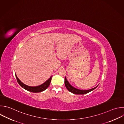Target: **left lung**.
<instances>
[{
	"mask_svg": "<svg viewBox=\"0 0 124 124\" xmlns=\"http://www.w3.org/2000/svg\"><path fill=\"white\" fill-rule=\"evenodd\" d=\"M64 83H65V87H66V88L69 92H70L74 94H84L90 92L91 91L93 90L94 89H95L98 86V85H97V86H96L95 87H94L93 89H91L90 90H79V89H76V88H74V87H73L72 86H71L70 84V83H69V82L67 81L66 77H65V79H64Z\"/></svg>",
	"mask_w": 124,
	"mask_h": 124,
	"instance_id": "1",
	"label": "left lung"
}]
</instances>
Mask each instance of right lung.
<instances>
[{
	"label": "right lung",
	"mask_w": 124,
	"mask_h": 124,
	"mask_svg": "<svg viewBox=\"0 0 124 124\" xmlns=\"http://www.w3.org/2000/svg\"><path fill=\"white\" fill-rule=\"evenodd\" d=\"M16 76L18 83L22 88H23L24 89H25L28 91H30V92H32V93H39V92H41L45 91L46 89L47 88V87L50 85V82L51 80V78H52V76H51L47 80H46L45 82H44L42 84L37 86L32 87V86H28V85L24 84L23 82H22L19 80V79L17 78L16 74Z\"/></svg>",
	"instance_id": "right-lung-1"
}]
</instances>
